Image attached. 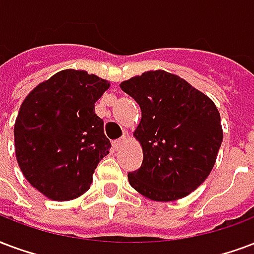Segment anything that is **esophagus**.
Returning <instances> with one entry per match:
<instances>
[{"instance_id": "esophagus-1", "label": "esophagus", "mask_w": 254, "mask_h": 254, "mask_svg": "<svg viewBox=\"0 0 254 254\" xmlns=\"http://www.w3.org/2000/svg\"><path fill=\"white\" fill-rule=\"evenodd\" d=\"M127 140H128V139H127V136H126V135H123V136H122V138L120 139H118V140H114V142H112V148H114V150H119L120 147H123V144H126V143H127Z\"/></svg>"}]
</instances>
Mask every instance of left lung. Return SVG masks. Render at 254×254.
<instances>
[{"mask_svg": "<svg viewBox=\"0 0 254 254\" xmlns=\"http://www.w3.org/2000/svg\"><path fill=\"white\" fill-rule=\"evenodd\" d=\"M120 88L142 111L134 135L142 144L143 162L128 173L129 185L152 201L189 195L210 174L222 143L214 103L165 70L144 72Z\"/></svg>", "mask_w": 254, "mask_h": 254, "instance_id": "1", "label": "left lung"}]
</instances>
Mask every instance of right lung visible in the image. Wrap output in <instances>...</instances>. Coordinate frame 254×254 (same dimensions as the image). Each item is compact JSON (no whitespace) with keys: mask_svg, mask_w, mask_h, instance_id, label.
Returning <instances> with one entry per match:
<instances>
[{"mask_svg":"<svg viewBox=\"0 0 254 254\" xmlns=\"http://www.w3.org/2000/svg\"><path fill=\"white\" fill-rule=\"evenodd\" d=\"M110 84L85 70L57 72L21 104L14 125L17 162L33 188L55 201L80 197L111 148L95 114Z\"/></svg>","mask_w":254,"mask_h":254,"instance_id":"add662e5","label":"right lung"}]
</instances>
